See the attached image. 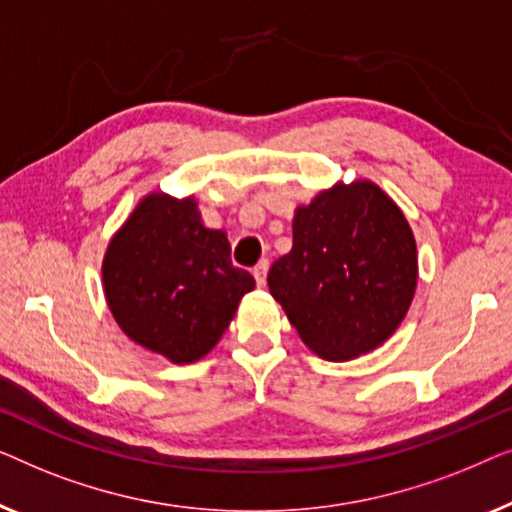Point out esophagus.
Segmentation results:
<instances>
[{"instance_id":"34e87169","label":"esophagus","mask_w":512,"mask_h":512,"mask_svg":"<svg viewBox=\"0 0 512 512\" xmlns=\"http://www.w3.org/2000/svg\"><path fill=\"white\" fill-rule=\"evenodd\" d=\"M266 271H269V262H266V259H262V262L255 264L253 276H255V280H257V285H259V287H264V285H266Z\"/></svg>"}]
</instances>
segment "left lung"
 <instances>
[{
    "label": "left lung",
    "mask_w": 512,
    "mask_h": 512,
    "mask_svg": "<svg viewBox=\"0 0 512 512\" xmlns=\"http://www.w3.org/2000/svg\"><path fill=\"white\" fill-rule=\"evenodd\" d=\"M266 283L308 350L348 362L406 318L417 287L413 229L373 181L336 183L297 206L292 250Z\"/></svg>",
    "instance_id": "obj_1"
}]
</instances>
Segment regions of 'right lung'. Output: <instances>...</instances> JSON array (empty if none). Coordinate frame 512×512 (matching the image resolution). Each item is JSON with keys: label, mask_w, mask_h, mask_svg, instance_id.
I'll list each match as a JSON object with an SVG mask.
<instances>
[{"label": "right lung", "mask_w": 512, "mask_h": 512, "mask_svg": "<svg viewBox=\"0 0 512 512\" xmlns=\"http://www.w3.org/2000/svg\"><path fill=\"white\" fill-rule=\"evenodd\" d=\"M102 280L118 327L174 364L208 355L255 287L229 259L227 234L201 222L192 194L164 192L146 194L111 236Z\"/></svg>", "instance_id": "right-lung-1"}]
</instances>
